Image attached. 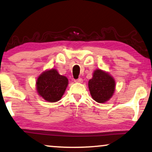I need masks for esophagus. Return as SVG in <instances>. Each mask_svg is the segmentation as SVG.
Instances as JSON below:
<instances>
[{
  "label": "esophagus",
  "instance_id": "1",
  "mask_svg": "<svg viewBox=\"0 0 152 152\" xmlns=\"http://www.w3.org/2000/svg\"><path fill=\"white\" fill-rule=\"evenodd\" d=\"M74 82L76 83H82L83 82V79L81 78H79L78 79H76V80H74Z\"/></svg>",
  "mask_w": 152,
  "mask_h": 152
}]
</instances>
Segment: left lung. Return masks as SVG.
Masks as SVG:
<instances>
[{"mask_svg":"<svg viewBox=\"0 0 152 152\" xmlns=\"http://www.w3.org/2000/svg\"><path fill=\"white\" fill-rule=\"evenodd\" d=\"M89 89L96 101L103 103L112 96L115 91L114 79L100 69L95 70L92 78L89 80Z\"/></svg>","mask_w":152,"mask_h":152,"instance_id":"left-lung-1","label":"left lung"}]
</instances>
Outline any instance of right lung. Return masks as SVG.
Returning <instances> with one entry per match:
<instances>
[{"label": "right lung", "mask_w": 152, "mask_h": 152, "mask_svg": "<svg viewBox=\"0 0 152 152\" xmlns=\"http://www.w3.org/2000/svg\"><path fill=\"white\" fill-rule=\"evenodd\" d=\"M68 85V79L52 69L40 74L36 81L38 94L50 102L61 99Z\"/></svg>", "instance_id": "right-lung-1"}]
</instances>
